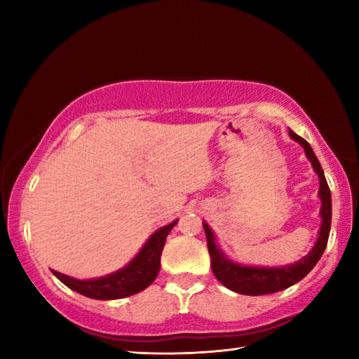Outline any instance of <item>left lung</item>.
I'll list each match as a JSON object with an SVG mask.
<instances>
[{
    "label": "left lung",
    "instance_id": "8db88e82",
    "mask_svg": "<svg viewBox=\"0 0 359 359\" xmlns=\"http://www.w3.org/2000/svg\"><path fill=\"white\" fill-rule=\"evenodd\" d=\"M288 135L293 141L299 142L302 145L304 151H306V156L309 158V161L312 163L315 172L318 174V180H320L318 196L321 199V209H320L321 226L318 231V239L315 242L312 250L294 264H288L283 267L242 266L224 257V253L217 245L214 233H212L209 224L204 222L203 226L205 231V239H208L212 272H214V276L224 285V287L236 291V293L239 294H247V296L271 294V293H277V291L288 288L291 285L302 280V278L313 269L315 264L318 263V259L321 258V255H323L326 248L327 238H330L331 191L325 179L323 169H321L318 158L315 156L311 144H309L306 139L297 136L296 133L291 130Z\"/></svg>",
    "mask_w": 359,
    "mask_h": 359
}]
</instances>
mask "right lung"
<instances>
[{
	"instance_id": "obj_1",
	"label": "right lung",
	"mask_w": 359,
	"mask_h": 359,
	"mask_svg": "<svg viewBox=\"0 0 359 359\" xmlns=\"http://www.w3.org/2000/svg\"><path fill=\"white\" fill-rule=\"evenodd\" d=\"M177 220L160 228L150 236L145 245L141 248L135 258L121 269L112 272V274L90 278V280H77L62 272L53 271L58 280H62L66 287L77 291L92 299H121V297L136 294L149 287L155 280L158 272H160V258L163 247H165L166 238Z\"/></svg>"
}]
</instances>
